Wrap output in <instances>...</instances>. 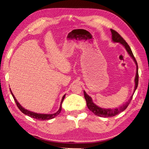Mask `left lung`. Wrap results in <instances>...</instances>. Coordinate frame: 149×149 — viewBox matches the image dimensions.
Returning <instances> with one entry per match:
<instances>
[{"instance_id": "left-lung-1", "label": "left lung", "mask_w": 149, "mask_h": 149, "mask_svg": "<svg viewBox=\"0 0 149 149\" xmlns=\"http://www.w3.org/2000/svg\"><path fill=\"white\" fill-rule=\"evenodd\" d=\"M111 33H112V41L114 42H120V44H122L123 47H125V49L127 50V52H128V54L130 55V56L132 58L133 61L135 62L136 65H137V71H136V75H135V89H134V92H133V94H134V93L136 89L137 88L138 86V82H139V74H138V65H137V62L136 61V60L134 56H133V54L131 50L130 47L127 42H125L124 39L122 38V37L118 33L117 31H116L115 30L110 29ZM84 97L85 100H86L87 102V106L89 109L91 111V112L93 113V114L98 116L100 117H104V118H108V117H112L114 116L117 115L118 114H120V112L124 111L127 107H128V105L130 104V103L132 100V98H133V95H132V97H130V99L127 102H125V104L122 105V107H120L118 108H115V109H104V108H102L98 107V106L94 104L92 100L91 97H90L89 95H88L85 91H84Z\"/></svg>"}]
</instances>
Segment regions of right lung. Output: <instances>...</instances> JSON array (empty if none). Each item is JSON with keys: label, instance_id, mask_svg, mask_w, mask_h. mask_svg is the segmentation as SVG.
I'll list each match as a JSON object with an SVG mask.
<instances>
[{"label": "right lung", "instance_id": "add662e5", "mask_svg": "<svg viewBox=\"0 0 149 149\" xmlns=\"http://www.w3.org/2000/svg\"><path fill=\"white\" fill-rule=\"evenodd\" d=\"M10 92H11V94L12 95V97H13L14 99L15 100V102H16V104L17 105V107H18V108L20 110V111H21L22 113H24V114L27 115L29 117H31L33 118H35V119L39 120H49L52 119V118H54L56 116H57L60 114V112H61L62 104V102H63V100H64V98H65V95L63 96L61 103H60V107L59 110H58L56 113H54V114H37V113L31 112V111H29V110H27L26 109H25V108L22 107V106L19 104V103L17 101L16 99L15 98L14 95H13V93H12V92L11 91V90H10Z\"/></svg>", "mask_w": 149, "mask_h": 149}]
</instances>
